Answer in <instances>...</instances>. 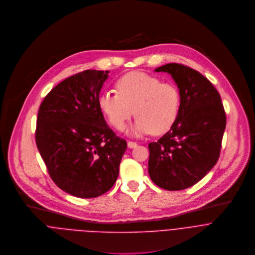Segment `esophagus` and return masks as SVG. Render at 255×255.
I'll list each match as a JSON object with an SVG mask.
<instances>
[{
	"mask_svg": "<svg viewBox=\"0 0 255 255\" xmlns=\"http://www.w3.org/2000/svg\"><path fill=\"white\" fill-rule=\"evenodd\" d=\"M136 145H137V143L134 142V141H130V140L128 141V146L129 148H133V147H135Z\"/></svg>",
	"mask_w": 255,
	"mask_h": 255,
	"instance_id": "esophagus-1",
	"label": "esophagus"
}]
</instances>
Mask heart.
<instances>
[{"label": "heart", "instance_id": "obj_1", "mask_svg": "<svg viewBox=\"0 0 255 255\" xmlns=\"http://www.w3.org/2000/svg\"><path fill=\"white\" fill-rule=\"evenodd\" d=\"M116 86L118 91H101L97 105L118 130L125 129L133 112L136 119L128 129L132 136L165 133L177 121L181 93L174 83L162 82L156 76L133 71L122 76Z\"/></svg>", "mask_w": 255, "mask_h": 255}]
</instances>
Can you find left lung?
<instances>
[{
  "label": "left lung",
  "instance_id": "obj_1",
  "mask_svg": "<svg viewBox=\"0 0 255 255\" xmlns=\"http://www.w3.org/2000/svg\"><path fill=\"white\" fill-rule=\"evenodd\" d=\"M155 71L172 76L181 93V109L170 130L158 141L148 143V174L165 190H184L216 165L226 116L219 92L198 71L177 63Z\"/></svg>",
  "mask_w": 255,
  "mask_h": 255
}]
</instances>
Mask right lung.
Listing matches in <instances>:
<instances>
[{
    "mask_svg": "<svg viewBox=\"0 0 255 255\" xmlns=\"http://www.w3.org/2000/svg\"><path fill=\"white\" fill-rule=\"evenodd\" d=\"M109 72L85 70L66 78L46 95L38 112V150L51 179L75 197L108 192L127 149L97 105Z\"/></svg>",
    "mask_w": 255,
    "mask_h": 255,
    "instance_id": "right-lung-1",
    "label": "right lung"
}]
</instances>
